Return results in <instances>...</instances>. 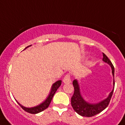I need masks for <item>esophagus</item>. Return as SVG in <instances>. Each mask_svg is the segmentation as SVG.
I'll list each match as a JSON object with an SVG mask.
<instances>
[{"instance_id": "1", "label": "esophagus", "mask_w": 125, "mask_h": 125, "mask_svg": "<svg viewBox=\"0 0 125 125\" xmlns=\"http://www.w3.org/2000/svg\"><path fill=\"white\" fill-rule=\"evenodd\" d=\"M63 82L65 83H71V76H70V74H66L65 76H64V78H63Z\"/></svg>"}]
</instances>
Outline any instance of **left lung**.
<instances>
[{
	"instance_id": "obj_1",
	"label": "left lung",
	"mask_w": 125,
	"mask_h": 125,
	"mask_svg": "<svg viewBox=\"0 0 125 125\" xmlns=\"http://www.w3.org/2000/svg\"><path fill=\"white\" fill-rule=\"evenodd\" d=\"M103 54V62L107 63L108 64L110 65L112 68V73L114 76V89L109 94L108 97L104 100L101 101L98 103L95 104H91L87 101H85L83 98L82 97L81 93H80V86L78 84V80H74L73 82V84L74 86V94L71 97V105L73 110L76 112L78 114L84 117H92L95 115L98 114L102 111H103L106 107L108 106L110 101L111 100L112 96L113 95L114 89L115 86V81H114V67L111 62V61L109 58L104 54Z\"/></svg>"
}]
</instances>
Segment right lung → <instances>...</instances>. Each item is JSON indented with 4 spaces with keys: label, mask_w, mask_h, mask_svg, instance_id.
<instances>
[{
    "label": "right lung",
    "mask_w": 125,
    "mask_h": 125,
    "mask_svg": "<svg viewBox=\"0 0 125 125\" xmlns=\"http://www.w3.org/2000/svg\"><path fill=\"white\" fill-rule=\"evenodd\" d=\"M31 45H29L27 47H26L24 50L28 48V47H30ZM61 83H62V80H58L56 82L54 83L52 85V87H51V92L49 93V96L47 97L46 100L45 101H43V103H41L40 104H39L38 106H36L32 107V108H26V107H24L23 106L19 104V103L17 102V103L19 104V105L20 106L21 108H22L24 111H26V112L30 113V114H38V113L41 112L42 111L45 110V109H47L48 107H49L50 103H51V101L52 99V97L54 96V95L56 93V91H57V89H58V87L61 85Z\"/></svg>",
    "instance_id": "1"
}]
</instances>
